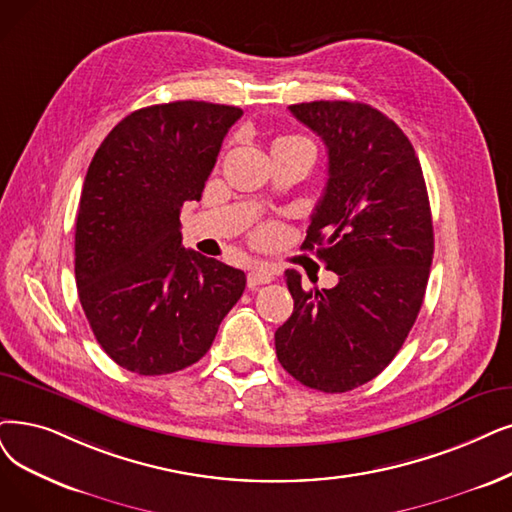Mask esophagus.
I'll return each mask as SVG.
<instances>
[{
    "label": "esophagus",
    "instance_id": "esophagus-1",
    "mask_svg": "<svg viewBox=\"0 0 512 512\" xmlns=\"http://www.w3.org/2000/svg\"><path fill=\"white\" fill-rule=\"evenodd\" d=\"M275 279L273 269H269L267 264H256V267L248 273V288H258L262 283H271Z\"/></svg>",
    "mask_w": 512,
    "mask_h": 512
}]
</instances>
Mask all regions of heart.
Listing matches in <instances>:
<instances>
[{
	"mask_svg": "<svg viewBox=\"0 0 512 512\" xmlns=\"http://www.w3.org/2000/svg\"><path fill=\"white\" fill-rule=\"evenodd\" d=\"M285 138H296V136H285Z\"/></svg>",
	"mask_w": 512,
	"mask_h": 512,
	"instance_id": "b5f03b06",
	"label": "heart"
}]
</instances>
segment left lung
<instances>
[{"instance_id":"obj_1","label":"left lung","mask_w":512,"mask_h":512,"mask_svg":"<svg viewBox=\"0 0 512 512\" xmlns=\"http://www.w3.org/2000/svg\"><path fill=\"white\" fill-rule=\"evenodd\" d=\"M290 111L327 149L325 191L302 248H317L338 283L306 290L285 271L294 313L275 349L304 386L346 393L393 361L420 313L435 250L431 203L412 142L378 109L315 100Z\"/></svg>"}]
</instances>
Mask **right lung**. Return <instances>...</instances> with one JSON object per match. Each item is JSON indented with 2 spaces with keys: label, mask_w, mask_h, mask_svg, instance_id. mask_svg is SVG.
Instances as JSON below:
<instances>
[{
  "label": "right lung",
  "mask_w": 512,
  "mask_h": 512,
  "mask_svg": "<svg viewBox=\"0 0 512 512\" xmlns=\"http://www.w3.org/2000/svg\"><path fill=\"white\" fill-rule=\"evenodd\" d=\"M229 105L176 100L138 109L102 140L81 189L75 281L98 344L140 376L210 351L245 275L182 248L180 208L199 201L229 128Z\"/></svg>",
  "instance_id": "right-lung-1"
}]
</instances>
